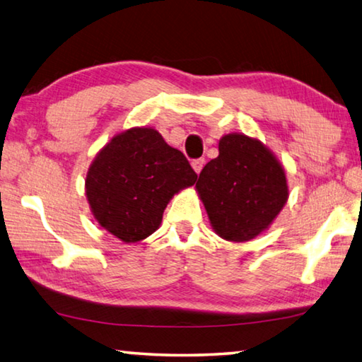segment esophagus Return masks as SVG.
<instances>
[{"label":"esophagus","instance_id":"obj_1","mask_svg":"<svg viewBox=\"0 0 362 362\" xmlns=\"http://www.w3.org/2000/svg\"><path fill=\"white\" fill-rule=\"evenodd\" d=\"M205 165V158H195V160H192V168L195 170V173H200L202 168H204Z\"/></svg>","mask_w":362,"mask_h":362}]
</instances>
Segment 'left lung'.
<instances>
[{"label": "left lung", "instance_id": "obj_1", "mask_svg": "<svg viewBox=\"0 0 362 362\" xmlns=\"http://www.w3.org/2000/svg\"><path fill=\"white\" fill-rule=\"evenodd\" d=\"M213 229L230 242H248L267 229L288 200L284 170L259 141L238 133L221 138L219 156L197 185Z\"/></svg>", "mask_w": 362, "mask_h": 362}]
</instances>
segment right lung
I'll use <instances>...</instances> for the list:
<instances>
[{
  "label": "right lung",
  "mask_w": 362,
  "mask_h": 362,
  "mask_svg": "<svg viewBox=\"0 0 362 362\" xmlns=\"http://www.w3.org/2000/svg\"><path fill=\"white\" fill-rule=\"evenodd\" d=\"M195 181L197 173L185 154L143 127L114 136L98 152L88 168L86 194L101 227L125 243H136L158 229L171 197Z\"/></svg>",
  "instance_id": "right-lung-1"
}]
</instances>
